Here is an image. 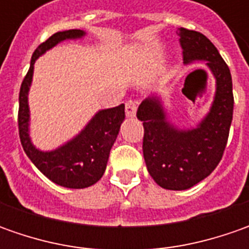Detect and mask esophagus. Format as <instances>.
<instances>
[{
	"instance_id": "1",
	"label": "esophagus",
	"mask_w": 249,
	"mask_h": 249,
	"mask_svg": "<svg viewBox=\"0 0 249 249\" xmlns=\"http://www.w3.org/2000/svg\"><path fill=\"white\" fill-rule=\"evenodd\" d=\"M136 112H137V102L129 100L126 102V115H127V118H134Z\"/></svg>"
}]
</instances>
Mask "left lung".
<instances>
[{"instance_id":"left-lung-1","label":"left lung","mask_w":249,"mask_h":249,"mask_svg":"<svg viewBox=\"0 0 249 249\" xmlns=\"http://www.w3.org/2000/svg\"><path fill=\"white\" fill-rule=\"evenodd\" d=\"M184 63L206 61L216 79L212 108L198 127L175 129L157 97L141 102L137 118L144 126L142 154L155 183L166 190H187L208 177L223 157L233 120L230 69L209 38L196 30L177 29Z\"/></svg>"}]
</instances>
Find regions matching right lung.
Returning a JSON list of instances; mask_svg holds the SVG:
<instances>
[{
	"instance_id": "add662e5",
	"label": "right lung",
	"mask_w": 249,
	"mask_h": 249,
	"mask_svg": "<svg viewBox=\"0 0 249 249\" xmlns=\"http://www.w3.org/2000/svg\"><path fill=\"white\" fill-rule=\"evenodd\" d=\"M83 30H66L53 34L41 43L32 56L29 72L24 76L19 92L18 127L19 137L26 155L36 167L55 184L68 188H86L100 180L108 163L109 152L119 134L122 122L124 120V105L100 110L79 136L51 152H43L34 147L29 137V104L27 92L32 84L36 59L47 50L68 38L83 37Z\"/></svg>"
}]
</instances>
